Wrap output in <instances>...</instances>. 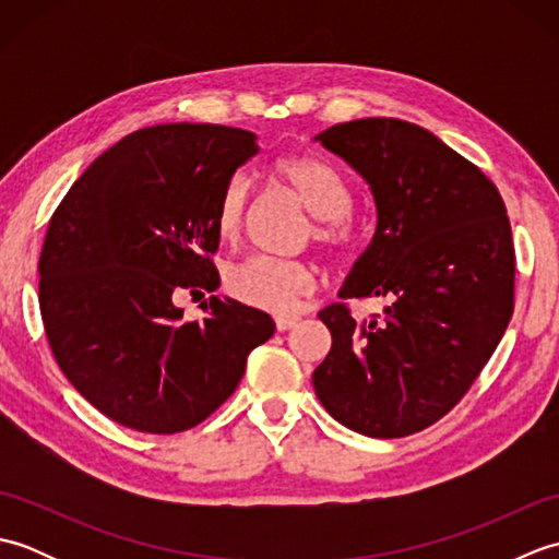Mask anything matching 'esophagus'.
<instances>
[{
	"label": "esophagus",
	"instance_id": "34e87169",
	"mask_svg": "<svg viewBox=\"0 0 559 559\" xmlns=\"http://www.w3.org/2000/svg\"><path fill=\"white\" fill-rule=\"evenodd\" d=\"M295 324H298V317H290V314H278L276 317V329L278 331H290Z\"/></svg>",
	"mask_w": 559,
	"mask_h": 559
}]
</instances>
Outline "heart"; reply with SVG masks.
Masks as SVG:
<instances>
[{
	"label": "heart",
	"instance_id": "b5f03b06",
	"mask_svg": "<svg viewBox=\"0 0 559 559\" xmlns=\"http://www.w3.org/2000/svg\"><path fill=\"white\" fill-rule=\"evenodd\" d=\"M273 180L300 199V204L312 213L314 223L307 240H314L324 249H341L350 242V187L343 175L326 160L312 153H286L271 165ZM249 197L252 189L245 175H233L225 182L216 204V233L223 242H237L245 230ZM225 288L237 300L259 310L288 314L295 312L300 298L317 288V269L305 259L276 257H247L225 273Z\"/></svg>",
	"mask_w": 559,
	"mask_h": 559
}]
</instances>
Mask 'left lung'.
<instances>
[{"label": "left lung", "mask_w": 559, "mask_h": 559, "mask_svg": "<svg viewBox=\"0 0 559 559\" xmlns=\"http://www.w3.org/2000/svg\"><path fill=\"white\" fill-rule=\"evenodd\" d=\"M370 185L377 228L319 319L331 350L312 374L350 430L394 439L430 427L466 396L514 312V242L492 180L427 129L365 117L317 136ZM350 297H391L352 319Z\"/></svg>", "instance_id": "1"}]
</instances>
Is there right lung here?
I'll return each mask as SVG.
<instances>
[{"mask_svg":"<svg viewBox=\"0 0 559 559\" xmlns=\"http://www.w3.org/2000/svg\"><path fill=\"white\" fill-rule=\"evenodd\" d=\"M252 132L156 124L117 141L47 223L40 314L59 370L91 406L139 432L175 435L233 396L273 319L211 295L185 322L180 293L218 288L216 204L257 156Z\"/></svg>","mask_w":559,"mask_h":559,"instance_id":"obj_1","label":"right lung"}]
</instances>
